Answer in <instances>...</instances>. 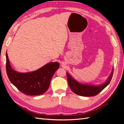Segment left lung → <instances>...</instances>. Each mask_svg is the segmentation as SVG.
I'll return each mask as SVG.
<instances>
[{
  "instance_id": "1",
  "label": "left lung",
  "mask_w": 124,
  "mask_h": 124,
  "mask_svg": "<svg viewBox=\"0 0 124 124\" xmlns=\"http://www.w3.org/2000/svg\"><path fill=\"white\" fill-rule=\"evenodd\" d=\"M113 71L114 68H113L111 73L106 81L102 84L97 85L82 83L72 78L69 73L66 72L69 86L76 94L83 96H93L101 92L109 84L112 78Z\"/></svg>"
}]
</instances>
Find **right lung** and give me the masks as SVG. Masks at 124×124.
<instances>
[{
  "label": "right lung",
  "mask_w": 124,
  "mask_h": 124,
  "mask_svg": "<svg viewBox=\"0 0 124 124\" xmlns=\"http://www.w3.org/2000/svg\"><path fill=\"white\" fill-rule=\"evenodd\" d=\"M6 56V71L9 80L21 92L28 95H39L45 93L53 74L60 66L58 62H50L36 71L19 72L12 68L7 53Z\"/></svg>",
  "instance_id": "1"
}]
</instances>
